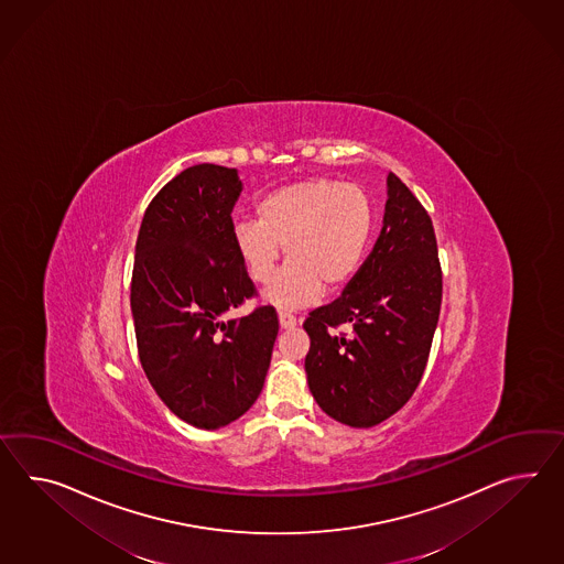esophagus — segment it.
<instances>
[{"mask_svg":"<svg viewBox=\"0 0 564 564\" xmlns=\"http://www.w3.org/2000/svg\"><path fill=\"white\" fill-rule=\"evenodd\" d=\"M279 326L281 330H293L297 326V319L288 312H279Z\"/></svg>","mask_w":564,"mask_h":564,"instance_id":"obj_1","label":"esophagus"}]
</instances>
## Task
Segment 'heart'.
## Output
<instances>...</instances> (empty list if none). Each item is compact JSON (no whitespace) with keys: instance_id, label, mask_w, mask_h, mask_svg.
<instances>
[{"instance_id":"1","label":"heart","mask_w":564,"mask_h":564,"mask_svg":"<svg viewBox=\"0 0 564 564\" xmlns=\"http://www.w3.org/2000/svg\"><path fill=\"white\" fill-rule=\"evenodd\" d=\"M257 218L234 226L236 254L248 276L264 285L285 247L289 267L262 297L276 310H297L357 275L371 242L375 207L358 185L307 180L267 193Z\"/></svg>"}]
</instances>
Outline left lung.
Returning a JSON list of instances; mask_svg holds the SVG:
<instances>
[{"instance_id": "8db88e82", "label": "left lung", "mask_w": 564, "mask_h": 564, "mask_svg": "<svg viewBox=\"0 0 564 564\" xmlns=\"http://www.w3.org/2000/svg\"><path fill=\"white\" fill-rule=\"evenodd\" d=\"M442 273L426 209L387 175L383 228L338 300L303 322L305 375L322 412L372 427L401 410L426 369L438 324ZM350 325V335L327 330Z\"/></svg>"}]
</instances>
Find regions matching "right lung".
Listing matches in <instances>:
<instances>
[{
    "instance_id": "1",
    "label": "right lung",
    "mask_w": 564,
    "mask_h": 564,
    "mask_svg": "<svg viewBox=\"0 0 564 564\" xmlns=\"http://www.w3.org/2000/svg\"><path fill=\"white\" fill-rule=\"evenodd\" d=\"M236 169L189 166L140 224L130 288L138 357L152 389L199 430L232 424L261 395L279 319L271 305L224 319L254 293L232 240Z\"/></svg>"
}]
</instances>
